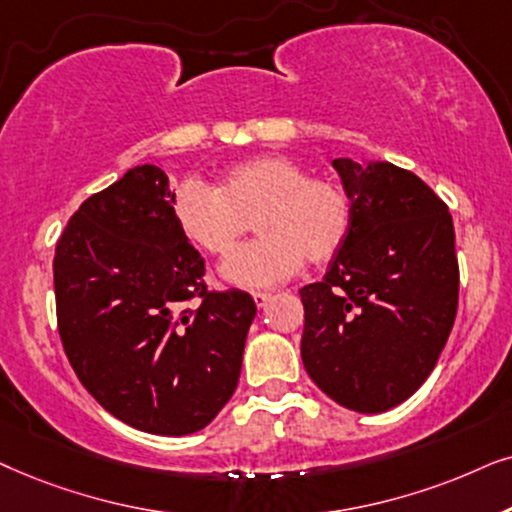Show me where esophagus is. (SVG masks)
I'll return each instance as SVG.
<instances>
[{"mask_svg": "<svg viewBox=\"0 0 512 512\" xmlns=\"http://www.w3.org/2000/svg\"><path fill=\"white\" fill-rule=\"evenodd\" d=\"M252 299H255V304L260 306H267V302L271 299V292H252Z\"/></svg>", "mask_w": 512, "mask_h": 512, "instance_id": "34e87169", "label": "esophagus"}]
</instances>
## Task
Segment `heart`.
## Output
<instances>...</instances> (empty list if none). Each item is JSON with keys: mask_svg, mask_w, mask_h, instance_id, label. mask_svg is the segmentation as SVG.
Returning a JSON list of instances; mask_svg holds the SVG:
<instances>
[{"mask_svg": "<svg viewBox=\"0 0 512 512\" xmlns=\"http://www.w3.org/2000/svg\"><path fill=\"white\" fill-rule=\"evenodd\" d=\"M170 215L177 231L206 255L224 257L248 234L260 241L236 250L222 276L243 288L281 283L309 264H325L349 241L353 203L342 182L311 175L297 159L262 154L224 170L217 189L185 180L175 189Z\"/></svg>", "mask_w": 512, "mask_h": 512, "instance_id": "obj_1", "label": "heart"}]
</instances>
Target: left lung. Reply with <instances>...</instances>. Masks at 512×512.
<instances>
[{"label":"left lung","instance_id":"8db88e82","mask_svg":"<svg viewBox=\"0 0 512 512\" xmlns=\"http://www.w3.org/2000/svg\"><path fill=\"white\" fill-rule=\"evenodd\" d=\"M332 166L351 196L353 227L323 281L299 290L302 363L335 403L379 414L424 384L452 332L454 224L410 170L346 156Z\"/></svg>","mask_w":512,"mask_h":512}]
</instances>
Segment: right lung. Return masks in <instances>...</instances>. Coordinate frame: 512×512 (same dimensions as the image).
Segmentation results:
<instances>
[{"mask_svg":"<svg viewBox=\"0 0 512 512\" xmlns=\"http://www.w3.org/2000/svg\"><path fill=\"white\" fill-rule=\"evenodd\" d=\"M170 201L166 173L149 163L86 199L56 243L53 285L86 391L138 431L189 435L234 395L257 306L243 290L206 288Z\"/></svg>","mask_w":512,"mask_h":512,"instance_id":"right-lung-1","label":"right lung"}]
</instances>
